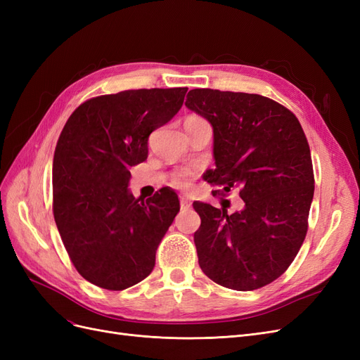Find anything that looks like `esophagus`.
<instances>
[{"instance_id": "1", "label": "esophagus", "mask_w": 360, "mask_h": 360, "mask_svg": "<svg viewBox=\"0 0 360 360\" xmlns=\"http://www.w3.org/2000/svg\"><path fill=\"white\" fill-rule=\"evenodd\" d=\"M191 205H192L191 200L184 198V197H181V198H180V209H181V210H188V209H191Z\"/></svg>"}]
</instances>
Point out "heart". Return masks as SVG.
Instances as JSON below:
<instances>
[{
	"label": "heart",
	"mask_w": 360,
	"mask_h": 360,
	"mask_svg": "<svg viewBox=\"0 0 360 360\" xmlns=\"http://www.w3.org/2000/svg\"><path fill=\"white\" fill-rule=\"evenodd\" d=\"M198 177V171L193 168H183L179 169L172 176V186L176 189H180L183 192L189 191L193 186V181Z\"/></svg>",
	"instance_id": "heart-1"
}]
</instances>
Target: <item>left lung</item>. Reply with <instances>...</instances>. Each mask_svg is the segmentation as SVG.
Listing matches in <instances>:
<instances>
[{
    "label": "left lung",
    "instance_id": "left-lung-1",
    "mask_svg": "<svg viewBox=\"0 0 360 360\" xmlns=\"http://www.w3.org/2000/svg\"><path fill=\"white\" fill-rule=\"evenodd\" d=\"M186 106L213 126L214 171L205 180L238 188L243 209L193 202L201 270L222 287L250 291L278 279L307 237L314 197L308 139L288 108L259 94L195 89Z\"/></svg>",
    "mask_w": 360,
    "mask_h": 360
}]
</instances>
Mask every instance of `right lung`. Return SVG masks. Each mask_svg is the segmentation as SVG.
I'll list each match as a JSON object with an SVG mask.
<instances>
[{
	"mask_svg": "<svg viewBox=\"0 0 360 360\" xmlns=\"http://www.w3.org/2000/svg\"><path fill=\"white\" fill-rule=\"evenodd\" d=\"M186 86L91 97L72 112L57 141L52 212L78 274L122 291L146 279L156 249L180 210L177 193L127 191L129 168L148 156V136L183 105Z\"/></svg>",
	"mask_w": 360,
	"mask_h": 360,
	"instance_id": "right-lung-1",
	"label": "right lung"
}]
</instances>
